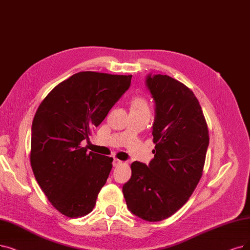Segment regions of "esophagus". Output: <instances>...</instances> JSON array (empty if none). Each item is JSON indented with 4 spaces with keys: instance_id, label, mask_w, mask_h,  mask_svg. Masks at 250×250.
Returning <instances> with one entry per match:
<instances>
[{
    "instance_id": "1",
    "label": "esophagus",
    "mask_w": 250,
    "mask_h": 250,
    "mask_svg": "<svg viewBox=\"0 0 250 250\" xmlns=\"http://www.w3.org/2000/svg\"><path fill=\"white\" fill-rule=\"evenodd\" d=\"M123 164V162L121 161V160H119V159H114L113 160V165L115 166V167H117V166H120V165H122Z\"/></svg>"
}]
</instances>
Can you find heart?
<instances>
[{
    "instance_id": "heart-1",
    "label": "heart",
    "mask_w": 250,
    "mask_h": 250,
    "mask_svg": "<svg viewBox=\"0 0 250 250\" xmlns=\"http://www.w3.org/2000/svg\"><path fill=\"white\" fill-rule=\"evenodd\" d=\"M131 112H148L149 108L147 103L143 97H135L131 102Z\"/></svg>"
}]
</instances>
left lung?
<instances>
[{
    "instance_id": "8db88e82",
    "label": "left lung",
    "mask_w": 250,
    "mask_h": 250,
    "mask_svg": "<svg viewBox=\"0 0 250 250\" xmlns=\"http://www.w3.org/2000/svg\"><path fill=\"white\" fill-rule=\"evenodd\" d=\"M156 105L154 159L135 161L123 186L127 207L147 222L171 216L191 197L202 176L209 134L200 104L191 89L166 75H148Z\"/></svg>"
}]
</instances>
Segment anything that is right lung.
<instances>
[{"instance_id": "add662e5", "label": "right lung", "mask_w": 250, "mask_h": 250, "mask_svg": "<svg viewBox=\"0 0 250 250\" xmlns=\"http://www.w3.org/2000/svg\"><path fill=\"white\" fill-rule=\"evenodd\" d=\"M132 76L80 72L55 86L34 117L31 165L48 200L67 217L90 213L113 158L82 147L130 87Z\"/></svg>"}]
</instances>
